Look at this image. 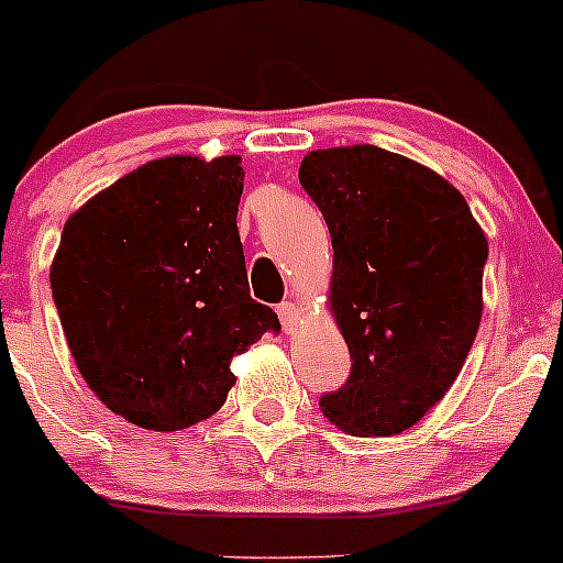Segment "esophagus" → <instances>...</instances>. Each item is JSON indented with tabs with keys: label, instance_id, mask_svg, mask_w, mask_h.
Returning <instances> with one entry per match:
<instances>
[{
	"label": "esophagus",
	"instance_id": "obj_1",
	"mask_svg": "<svg viewBox=\"0 0 563 563\" xmlns=\"http://www.w3.org/2000/svg\"><path fill=\"white\" fill-rule=\"evenodd\" d=\"M277 314H280L283 331H286V333H294V331H296V325H299V320H301L299 307H296L294 301H283V305L277 307Z\"/></svg>",
	"mask_w": 563,
	"mask_h": 563
}]
</instances>
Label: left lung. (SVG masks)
I'll list each match as a JSON object with an SVG mask.
<instances>
[{"instance_id": "obj_1", "label": "left lung", "mask_w": 563, "mask_h": 563, "mask_svg": "<svg viewBox=\"0 0 563 563\" xmlns=\"http://www.w3.org/2000/svg\"><path fill=\"white\" fill-rule=\"evenodd\" d=\"M299 181L329 224V307L352 357L320 411L350 435H398L449 393L473 347L486 234L446 178L372 144L310 152Z\"/></svg>"}]
</instances>
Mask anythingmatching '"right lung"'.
<instances>
[{
  "instance_id": "add662e5",
  "label": "right lung",
  "mask_w": 563,
  "mask_h": 563,
  "mask_svg": "<svg viewBox=\"0 0 563 563\" xmlns=\"http://www.w3.org/2000/svg\"><path fill=\"white\" fill-rule=\"evenodd\" d=\"M238 154L152 159L69 216L51 267L79 374L107 409L146 430L213 417L232 357L280 320L251 299Z\"/></svg>"
}]
</instances>
